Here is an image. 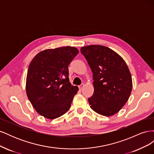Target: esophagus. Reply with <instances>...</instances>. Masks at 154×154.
<instances>
[{
    "instance_id": "obj_1",
    "label": "esophagus",
    "mask_w": 154,
    "mask_h": 154,
    "mask_svg": "<svg viewBox=\"0 0 154 154\" xmlns=\"http://www.w3.org/2000/svg\"><path fill=\"white\" fill-rule=\"evenodd\" d=\"M84 83H82V84L81 85H80V86H79V89H80V90H82V88H83V86H84Z\"/></svg>"
}]
</instances>
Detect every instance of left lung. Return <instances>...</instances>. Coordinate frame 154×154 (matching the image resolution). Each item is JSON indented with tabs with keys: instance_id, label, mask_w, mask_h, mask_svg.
<instances>
[{
	"instance_id": "8db88e82",
	"label": "left lung",
	"mask_w": 154,
	"mask_h": 154,
	"mask_svg": "<svg viewBox=\"0 0 154 154\" xmlns=\"http://www.w3.org/2000/svg\"><path fill=\"white\" fill-rule=\"evenodd\" d=\"M80 51L94 80V93L88 98L91 108L105 116L118 112L127 103L132 88L127 63L118 53L103 45H87Z\"/></svg>"
}]
</instances>
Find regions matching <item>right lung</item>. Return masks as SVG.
Wrapping results in <instances>:
<instances>
[{
  "label": "right lung",
  "instance_id": "right-lung-1",
  "mask_svg": "<svg viewBox=\"0 0 154 154\" xmlns=\"http://www.w3.org/2000/svg\"><path fill=\"white\" fill-rule=\"evenodd\" d=\"M74 47L46 49L31 62L26 78L27 97L36 111L53 119L69 110L77 86L69 82L68 66L78 54Z\"/></svg>",
  "mask_w": 154,
  "mask_h": 154
}]
</instances>
